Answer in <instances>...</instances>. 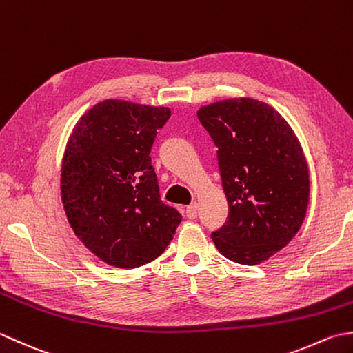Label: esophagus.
Masks as SVG:
<instances>
[{
    "mask_svg": "<svg viewBox=\"0 0 353 353\" xmlns=\"http://www.w3.org/2000/svg\"><path fill=\"white\" fill-rule=\"evenodd\" d=\"M185 214H187V218H189V219H195L196 218V214H198V205H196V203H192L190 205L185 207Z\"/></svg>",
    "mask_w": 353,
    "mask_h": 353,
    "instance_id": "34e87169",
    "label": "esophagus"
}]
</instances>
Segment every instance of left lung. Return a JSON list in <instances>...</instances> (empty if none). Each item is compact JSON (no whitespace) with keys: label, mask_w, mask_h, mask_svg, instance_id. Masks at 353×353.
Wrapping results in <instances>:
<instances>
[{"label":"left lung","mask_w":353,"mask_h":353,"mask_svg":"<svg viewBox=\"0 0 353 353\" xmlns=\"http://www.w3.org/2000/svg\"><path fill=\"white\" fill-rule=\"evenodd\" d=\"M218 148L228 221L212 234L242 265L268 261L297 234L309 203V169L297 135L268 103L234 97L201 106Z\"/></svg>","instance_id":"1"}]
</instances>
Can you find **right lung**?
I'll return each mask as SVG.
<instances>
[{
    "label": "right lung",
    "mask_w": 353,
    "mask_h": 353,
    "mask_svg": "<svg viewBox=\"0 0 353 353\" xmlns=\"http://www.w3.org/2000/svg\"><path fill=\"white\" fill-rule=\"evenodd\" d=\"M169 117L166 106L106 99L79 119L67 141L63 210L83 245L111 267L155 261L183 219L160 199L149 157Z\"/></svg>",
    "instance_id": "obj_1"
}]
</instances>
